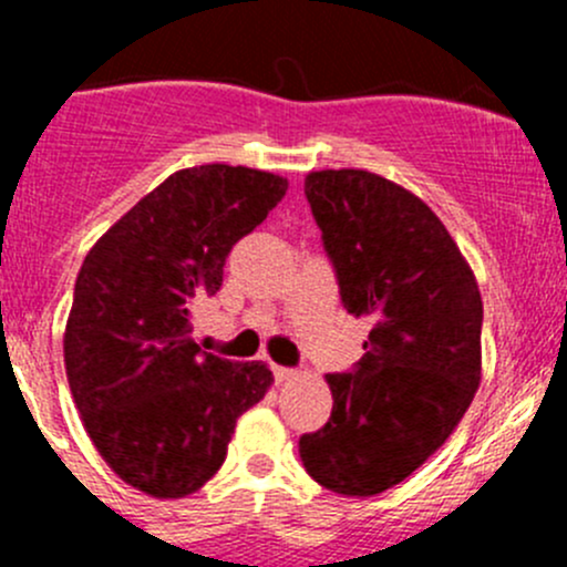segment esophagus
<instances>
[{
    "label": "esophagus",
    "mask_w": 567,
    "mask_h": 567,
    "mask_svg": "<svg viewBox=\"0 0 567 567\" xmlns=\"http://www.w3.org/2000/svg\"><path fill=\"white\" fill-rule=\"evenodd\" d=\"M274 379H277V384H282V381H290L296 375V370L290 368H282V364H274Z\"/></svg>",
    "instance_id": "esophagus-1"
}]
</instances>
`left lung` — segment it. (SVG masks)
Instances as JSON below:
<instances>
[{
	"label": "left lung",
	"mask_w": 567,
	"mask_h": 567,
	"mask_svg": "<svg viewBox=\"0 0 567 567\" xmlns=\"http://www.w3.org/2000/svg\"><path fill=\"white\" fill-rule=\"evenodd\" d=\"M307 203L340 299L370 320L364 357L329 373L331 416L299 439L307 474L346 496H373L431 458L480 386L483 299L439 216L364 169H320Z\"/></svg>",
	"instance_id": "1"
}]
</instances>
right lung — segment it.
Returning <instances> with one entry per match:
<instances>
[{
    "label": "right lung",
    "mask_w": 567,
    "mask_h": 567,
    "mask_svg": "<svg viewBox=\"0 0 567 567\" xmlns=\"http://www.w3.org/2000/svg\"><path fill=\"white\" fill-rule=\"evenodd\" d=\"M288 181L227 164L169 175L84 257L65 326V373L90 439L134 488L177 499L225 463L236 420L271 386L262 362L199 351L194 299Z\"/></svg>",
    "instance_id": "add662e5"
}]
</instances>
